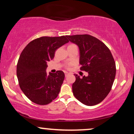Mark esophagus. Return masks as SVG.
<instances>
[{
  "label": "esophagus",
  "instance_id": "obj_1",
  "mask_svg": "<svg viewBox=\"0 0 134 134\" xmlns=\"http://www.w3.org/2000/svg\"><path fill=\"white\" fill-rule=\"evenodd\" d=\"M65 77H67V76H69V73H68V72H65Z\"/></svg>",
  "mask_w": 134,
  "mask_h": 134
}]
</instances>
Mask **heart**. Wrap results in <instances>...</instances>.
Listing matches in <instances>:
<instances>
[{"instance_id": "b5f03b06", "label": "heart", "mask_w": 134, "mask_h": 134, "mask_svg": "<svg viewBox=\"0 0 134 134\" xmlns=\"http://www.w3.org/2000/svg\"><path fill=\"white\" fill-rule=\"evenodd\" d=\"M70 65H71V64H69V66H70ZM69 66H68V67H69Z\"/></svg>"}]
</instances>
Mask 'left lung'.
I'll use <instances>...</instances> for the list:
<instances>
[{"label":"left lung","instance_id":"8db88e82","mask_svg":"<svg viewBox=\"0 0 134 134\" xmlns=\"http://www.w3.org/2000/svg\"><path fill=\"white\" fill-rule=\"evenodd\" d=\"M79 48L81 70L88 76L76 80L72 84L74 95L80 102L93 106L102 101L111 90L116 75V65L110 49L102 41L90 35L66 36Z\"/></svg>","mask_w":134,"mask_h":134}]
</instances>
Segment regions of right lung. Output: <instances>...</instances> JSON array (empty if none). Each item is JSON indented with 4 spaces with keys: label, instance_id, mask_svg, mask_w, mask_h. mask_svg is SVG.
<instances>
[{
    "label": "right lung",
    "instance_id": "add662e5",
    "mask_svg": "<svg viewBox=\"0 0 134 134\" xmlns=\"http://www.w3.org/2000/svg\"><path fill=\"white\" fill-rule=\"evenodd\" d=\"M68 42L66 36H42L23 49L17 64V77L20 88L32 102L45 105L58 96L65 74L62 70L47 74L46 69L57 49Z\"/></svg>",
    "mask_w": 134,
    "mask_h": 134
}]
</instances>
